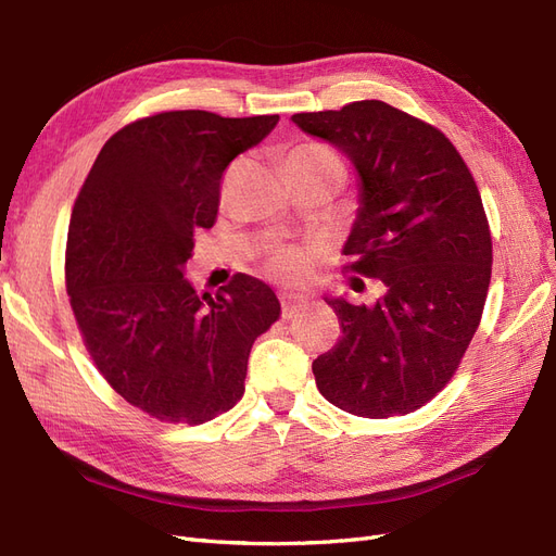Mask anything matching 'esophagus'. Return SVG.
<instances>
[{
  "label": "esophagus",
  "instance_id": "esophagus-1",
  "mask_svg": "<svg viewBox=\"0 0 556 556\" xmlns=\"http://www.w3.org/2000/svg\"><path fill=\"white\" fill-rule=\"evenodd\" d=\"M308 296L299 294V292H282L280 294V306H282V317H292L299 308L306 306Z\"/></svg>",
  "mask_w": 556,
  "mask_h": 556
}]
</instances>
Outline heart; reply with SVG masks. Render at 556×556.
<instances>
[{"mask_svg":"<svg viewBox=\"0 0 556 556\" xmlns=\"http://www.w3.org/2000/svg\"><path fill=\"white\" fill-rule=\"evenodd\" d=\"M331 150L317 143H301L296 146L288 160H301V157H315V155H327ZM308 268V255L299 248H278L268 257V271L285 280H299L306 274Z\"/></svg>","mask_w":556,"mask_h":556,"instance_id":"heart-1","label":"heart"}]
</instances>
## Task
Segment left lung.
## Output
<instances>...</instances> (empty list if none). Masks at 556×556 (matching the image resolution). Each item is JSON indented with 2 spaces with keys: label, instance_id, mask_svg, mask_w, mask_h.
Instances as JSON below:
<instances>
[{
  "label": "left lung",
  "instance_id": "obj_1",
  "mask_svg": "<svg viewBox=\"0 0 556 556\" xmlns=\"http://www.w3.org/2000/svg\"><path fill=\"white\" fill-rule=\"evenodd\" d=\"M292 123L355 164L359 208L343 252L350 271L382 282L374 306L325 299L343 336L313 362L317 390L359 417L413 413L450 382L480 325L492 237L478 185L443 131L378 99Z\"/></svg>",
  "mask_w": 556,
  "mask_h": 556
}]
</instances>
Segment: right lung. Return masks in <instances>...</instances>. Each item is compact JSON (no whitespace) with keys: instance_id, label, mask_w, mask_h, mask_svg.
I'll list each match as a JSON object with an SVG mask.
<instances>
[{"instance_id":"right-lung-1","label":"right lung","mask_w":556,"mask_h":556,"mask_svg":"<svg viewBox=\"0 0 556 556\" xmlns=\"http://www.w3.org/2000/svg\"><path fill=\"white\" fill-rule=\"evenodd\" d=\"M276 125L208 111L141 117L104 143L78 192L64 278L83 343L113 390L162 422L204 425L233 408L252 343L280 317L257 278L237 274L199 296L182 276L229 162Z\"/></svg>"}]
</instances>
